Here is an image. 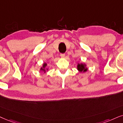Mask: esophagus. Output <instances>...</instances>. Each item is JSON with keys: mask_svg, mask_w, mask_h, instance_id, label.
I'll return each mask as SVG.
<instances>
[{"mask_svg": "<svg viewBox=\"0 0 123 123\" xmlns=\"http://www.w3.org/2000/svg\"><path fill=\"white\" fill-rule=\"evenodd\" d=\"M60 56H61V58H65V54H60Z\"/></svg>", "mask_w": 123, "mask_h": 123, "instance_id": "esophagus-1", "label": "esophagus"}]
</instances>
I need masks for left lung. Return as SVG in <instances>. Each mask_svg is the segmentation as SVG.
<instances>
[{
    "instance_id": "8db88e82",
    "label": "left lung",
    "mask_w": 123,
    "mask_h": 123,
    "mask_svg": "<svg viewBox=\"0 0 123 123\" xmlns=\"http://www.w3.org/2000/svg\"><path fill=\"white\" fill-rule=\"evenodd\" d=\"M77 69L80 72H86L87 70V68H86V64L83 63H78L77 65Z\"/></svg>"
}]
</instances>
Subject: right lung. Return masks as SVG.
<instances>
[{
    "label": "right lung",
    "mask_w": 123,
    "mask_h": 123,
    "mask_svg": "<svg viewBox=\"0 0 123 123\" xmlns=\"http://www.w3.org/2000/svg\"><path fill=\"white\" fill-rule=\"evenodd\" d=\"M46 66H47V63H43V66H42L41 68V69H40V70L43 71V72L45 73L46 72L45 68H46ZM46 70H48V69H46Z\"/></svg>",
    "instance_id": "1"
}]
</instances>
